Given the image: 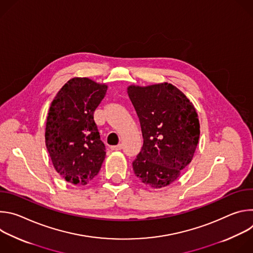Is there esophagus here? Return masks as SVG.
Here are the masks:
<instances>
[{
	"label": "esophagus",
	"mask_w": 253,
	"mask_h": 253,
	"mask_svg": "<svg viewBox=\"0 0 253 253\" xmlns=\"http://www.w3.org/2000/svg\"><path fill=\"white\" fill-rule=\"evenodd\" d=\"M122 147H123L122 144H118V145H116V146H112V147H111V149H112V150H114V151H118V150H121V149H122Z\"/></svg>",
	"instance_id": "obj_1"
}]
</instances>
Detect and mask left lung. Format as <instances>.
I'll use <instances>...</instances> for the list:
<instances>
[{
	"instance_id": "1",
	"label": "left lung",
	"mask_w": 253,
	"mask_h": 253,
	"mask_svg": "<svg viewBox=\"0 0 253 253\" xmlns=\"http://www.w3.org/2000/svg\"><path fill=\"white\" fill-rule=\"evenodd\" d=\"M127 93L144 139L132 163L134 173L154 189L166 187L194 156L200 135L196 109L182 91L167 82L130 85Z\"/></svg>"
}]
</instances>
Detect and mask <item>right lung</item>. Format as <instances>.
<instances>
[{
  "label": "right lung",
  "instance_id": "obj_1",
  "mask_svg": "<svg viewBox=\"0 0 253 253\" xmlns=\"http://www.w3.org/2000/svg\"><path fill=\"white\" fill-rule=\"evenodd\" d=\"M108 86L89 78L69 80L51 103L46 147L55 170L67 182L86 185L99 173L106 156L94 111Z\"/></svg>",
  "mask_w": 253,
  "mask_h": 253
}]
</instances>
